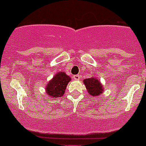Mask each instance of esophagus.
<instances>
[{"mask_svg": "<svg viewBox=\"0 0 146 146\" xmlns=\"http://www.w3.org/2000/svg\"><path fill=\"white\" fill-rule=\"evenodd\" d=\"M80 74H77V75H74L73 76V78H74V80H79L80 79Z\"/></svg>", "mask_w": 146, "mask_h": 146, "instance_id": "esophagus-1", "label": "esophagus"}]
</instances>
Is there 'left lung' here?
<instances>
[{
    "label": "left lung",
    "mask_w": 146,
    "mask_h": 146,
    "mask_svg": "<svg viewBox=\"0 0 146 146\" xmlns=\"http://www.w3.org/2000/svg\"><path fill=\"white\" fill-rule=\"evenodd\" d=\"M84 84L87 88L90 95L93 96H99L100 93H103V90L104 89L101 85V82L98 80L96 78L85 79L83 81Z\"/></svg>",
    "instance_id": "left-lung-1"
}]
</instances>
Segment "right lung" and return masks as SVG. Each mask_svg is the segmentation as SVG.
I'll use <instances>...</instances> for the list:
<instances>
[{
	"label": "right lung",
	"mask_w": 146,
	"mask_h": 146,
	"mask_svg": "<svg viewBox=\"0 0 146 146\" xmlns=\"http://www.w3.org/2000/svg\"><path fill=\"white\" fill-rule=\"evenodd\" d=\"M70 80V77L64 72H58L47 85L46 93L50 97H61L64 95Z\"/></svg>",
	"instance_id": "right-lung-1"
}]
</instances>
